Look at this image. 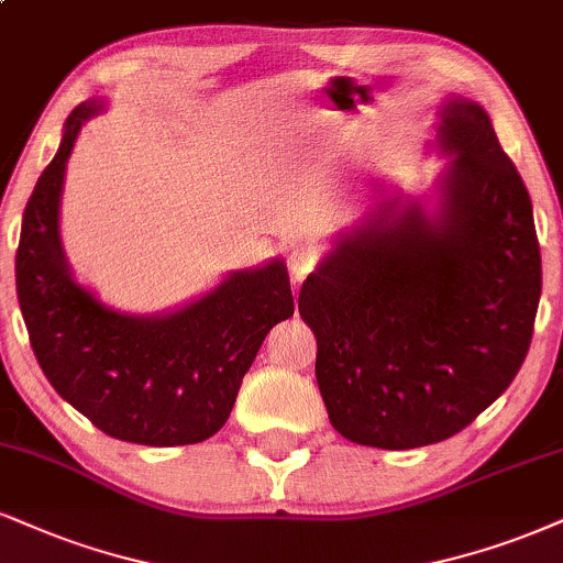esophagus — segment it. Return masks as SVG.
Here are the masks:
<instances>
[{
  "mask_svg": "<svg viewBox=\"0 0 563 563\" xmlns=\"http://www.w3.org/2000/svg\"><path fill=\"white\" fill-rule=\"evenodd\" d=\"M316 263H318L316 253L308 247H295L292 253L287 255V266H289V271H292V276L297 282L305 279V276L316 268Z\"/></svg>",
  "mask_w": 563,
  "mask_h": 563,
  "instance_id": "esophagus-1",
  "label": "esophagus"
}]
</instances>
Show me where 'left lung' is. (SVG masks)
Here are the masks:
<instances>
[{
    "label": "left lung",
    "instance_id": "left-lung-1",
    "mask_svg": "<svg viewBox=\"0 0 563 563\" xmlns=\"http://www.w3.org/2000/svg\"><path fill=\"white\" fill-rule=\"evenodd\" d=\"M439 219L380 198L300 289L316 378L344 439H451L509 388L530 350L540 245L530 192L481 103L441 107ZM384 190V187H380Z\"/></svg>",
    "mask_w": 563,
    "mask_h": 563
}]
</instances>
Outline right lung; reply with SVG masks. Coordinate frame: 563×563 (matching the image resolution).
<instances>
[{"mask_svg": "<svg viewBox=\"0 0 563 563\" xmlns=\"http://www.w3.org/2000/svg\"><path fill=\"white\" fill-rule=\"evenodd\" d=\"M101 109L103 101L73 109L23 213L15 282L33 355L54 391L112 439L206 441L227 422L263 339L295 316L287 266L234 271L166 316L120 313L80 287L62 250L59 198L75 137Z\"/></svg>", "mask_w": 563, "mask_h": 563, "instance_id": "obj_1", "label": "right lung"}]
</instances>
